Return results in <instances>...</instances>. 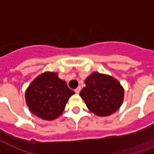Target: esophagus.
Here are the masks:
<instances>
[{
    "instance_id": "1",
    "label": "esophagus",
    "mask_w": 154,
    "mask_h": 154,
    "mask_svg": "<svg viewBox=\"0 0 154 154\" xmlns=\"http://www.w3.org/2000/svg\"><path fill=\"white\" fill-rule=\"evenodd\" d=\"M80 91H81V87H80V86H79L78 88H76L75 90V93L79 94V92H80Z\"/></svg>"
}]
</instances>
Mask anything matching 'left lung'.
I'll use <instances>...</instances> for the list:
<instances>
[{
  "label": "left lung",
  "mask_w": 154,
  "mask_h": 154,
  "mask_svg": "<svg viewBox=\"0 0 154 154\" xmlns=\"http://www.w3.org/2000/svg\"><path fill=\"white\" fill-rule=\"evenodd\" d=\"M85 84L79 95L95 115L109 116L122 104L124 89L112 76L94 72L86 79Z\"/></svg>",
  "instance_id": "left-lung-1"
}]
</instances>
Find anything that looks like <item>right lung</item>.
I'll return each mask as SVG.
<instances>
[{
	"label": "right lung",
	"instance_id": "obj_1",
	"mask_svg": "<svg viewBox=\"0 0 154 154\" xmlns=\"http://www.w3.org/2000/svg\"><path fill=\"white\" fill-rule=\"evenodd\" d=\"M74 94L57 73L46 72L29 86L26 91V103L34 115L52 120L63 113L68 99Z\"/></svg>",
	"mask_w": 154,
	"mask_h": 154
}]
</instances>
